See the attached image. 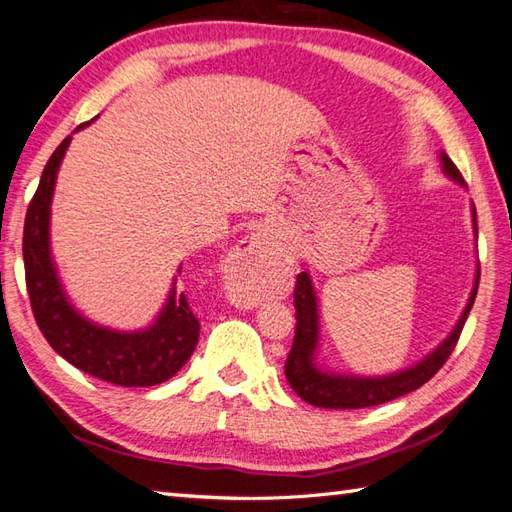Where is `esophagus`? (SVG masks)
<instances>
[{"mask_svg": "<svg viewBox=\"0 0 512 512\" xmlns=\"http://www.w3.org/2000/svg\"><path fill=\"white\" fill-rule=\"evenodd\" d=\"M274 267V245L265 232L249 234L227 258V276L241 289H256Z\"/></svg>", "mask_w": 512, "mask_h": 512, "instance_id": "1", "label": "esophagus"}]
</instances>
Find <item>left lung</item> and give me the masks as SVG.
<instances>
[{
  "mask_svg": "<svg viewBox=\"0 0 512 512\" xmlns=\"http://www.w3.org/2000/svg\"><path fill=\"white\" fill-rule=\"evenodd\" d=\"M442 168L449 177H453L460 184H464V177L458 166L451 162L447 153H442ZM473 225L478 230V221H475V208H473ZM480 285V269L478 278H475V287L471 291V298L467 309L458 320L453 333L442 342L429 357H425L418 366L390 374V377L381 379H359V377H335V374L320 372L313 366V355L317 346V304H315V291L311 285V278L306 271L295 278L293 289V306H295V337L289 350V357L285 363V377L289 381L295 394L302 401L311 403L315 407H326V410H361V407H372L399 399L403 394H410L425 385L434 374L445 366V361L451 357L453 348H456L460 333L467 322L471 306L478 295Z\"/></svg>",
  "mask_w": 512,
  "mask_h": 512,
  "instance_id": "8db88e82",
  "label": "left lung"
}]
</instances>
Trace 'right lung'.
Here are the masks:
<instances>
[{
    "mask_svg": "<svg viewBox=\"0 0 512 512\" xmlns=\"http://www.w3.org/2000/svg\"><path fill=\"white\" fill-rule=\"evenodd\" d=\"M70 140L72 135H67L56 146L26 212L24 267L34 320L48 344L63 359L100 381L122 388H149L164 383L190 359L199 339V320L184 293L170 291L166 309L149 331L116 333L78 315L56 278L48 236L50 201L56 170Z\"/></svg>",
    "mask_w": 512,
    "mask_h": 512,
    "instance_id": "1",
    "label": "right lung"
}]
</instances>
